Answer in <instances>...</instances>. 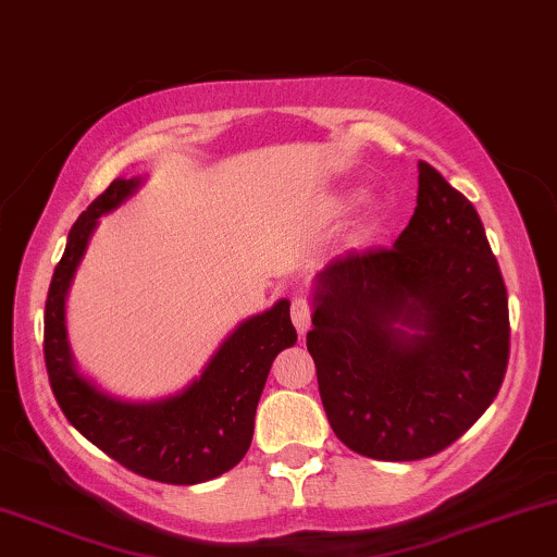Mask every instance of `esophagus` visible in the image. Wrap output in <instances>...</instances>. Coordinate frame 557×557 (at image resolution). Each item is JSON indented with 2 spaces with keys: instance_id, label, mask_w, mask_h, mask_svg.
I'll list each match as a JSON object with an SVG mask.
<instances>
[{
  "instance_id": "obj_1",
  "label": "esophagus",
  "mask_w": 557,
  "mask_h": 557,
  "mask_svg": "<svg viewBox=\"0 0 557 557\" xmlns=\"http://www.w3.org/2000/svg\"><path fill=\"white\" fill-rule=\"evenodd\" d=\"M290 315H293V323H295V329H298L300 336H306L308 329H310V306H308V300L302 298V295L293 298Z\"/></svg>"
}]
</instances>
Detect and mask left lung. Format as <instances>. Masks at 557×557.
I'll list each match as a JSON object with an SVG mask.
<instances>
[{
    "instance_id": "left-lung-1",
    "label": "left lung",
    "mask_w": 557,
    "mask_h": 557,
    "mask_svg": "<svg viewBox=\"0 0 557 557\" xmlns=\"http://www.w3.org/2000/svg\"><path fill=\"white\" fill-rule=\"evenodd\" d=\"M418 183L392 247L351 249L318 274L308 331L333 433L376 461H420L456 443L494 403L509 361L507 287L476 209L422 160Z\"/></svg>"
}]
</instances>
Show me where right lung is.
I'll return each mask as SVG.
<instances>
[{
    "mask_svg": "<svg viewBox=\"0 0 557 557\" xmlns=\"http://www.w3.org/2000/svg\"><path fill=\"white\" fill-rule=\"evenodd\" d=\"M137 185L139 181L116 177L71 228L46 300L42 351L48 380L71 425L124 469L162 484H201L234 469L249 450L257 403L274 356L293 346L298 333L290 302L280 300L262 315L244 321L221 344L201 380L162 403H122L84 380L65 341V293L96 219L116 209Z\"/></svg>",
    "mask_w": 557,
    "mask_h": 557,
    "instance_id": "1",
    "label": "right lung"
}]
</instances>
